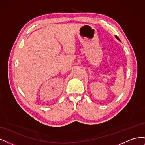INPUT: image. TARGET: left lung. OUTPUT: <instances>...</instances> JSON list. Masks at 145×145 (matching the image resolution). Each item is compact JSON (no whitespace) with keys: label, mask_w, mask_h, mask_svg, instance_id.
<instances>
[{"label":"left lung","mask_w":145,"mask_h":145,"mask_svg":"<svg viewBox=\"0 0 145 145\" xmlns=\"http://www.w3.org/2000/svg\"><path fill=\"white\" fill-rule=\"evenodd\" d=\"M116 37L117 38V40H119V41H120V39H119V38H118L117 36H116Z\"/></svg>","instance_id":"8db88e82"}]
</instances>
